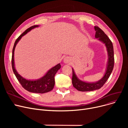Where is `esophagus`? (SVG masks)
I'll use <instances>...</instances> for the list:
<instances>
[{
  "mask_svg": "<svg viewBox=\"0 0 128 128\" xmlns=\"http://www.w3.org/2000/svg\"><path fill=\"white\" fill-rule=\"evenodd\" d=\"M71 60V59L69 57H66V58H65L64 59V62L65 63H69Z\"/></svg>",
  "mask_w": 128,
  "mask_h": 128,
  "instance_id": "34e87169",
  "label": "esophagus"
}]
</instances>
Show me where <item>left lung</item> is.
<instances>
[{
    "mask_svg": "<svg viewBox=\"0 0 128 128\" xmlns=\"http://www.w3.org/2000/svg\"><path fill=\"white\" fill-rule=\"evenodd\" d=\"M94 29L96 31L95 37L98 38L99 40L105 44L107 52H108V60L107 63V69L103 77L96 82L88 83L80 80L76 76L75 73L72 68V84L74 88L80 91H91L100 89L105 84L107 79L110 77L114 65V54L112 44L110 39L108 38L105 32L97 26H94Z\"/></svg>",
    "mask_w": 128,
    "mask_h": 128,
    "instance_id": "8db88e82",
    "label": "left lung"
}]
</instances>
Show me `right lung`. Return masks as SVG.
Returning <instances> with one entry per match:
<instances>
[{
	"instance_id": "1",
	"label": "right lung",
	"mask_w": 128,
	"mask_h": 128,
	"mask_svg": "<svg viewBox=\"0 0 128 128\" xmlns=\"http://www.w3.org/2000/svg\"><path fill=\"white\" fill-rule=\"evenodd\" d=\"M38 26V25H34L30 27V28H28L24 32H23L16 40L12 50V68L13 72L15 74L18 81L25 90L32 93H44L51 91L53 89L55 84L54 76L58 70L60 68V64H58L55 66H54L46 73V74L44 77L36 80H26L23 78L18 73L14 67V52L17 43L21 39L22 36L26 34L32 29L37 28Z\"/></svg>"
}]
</instances>
